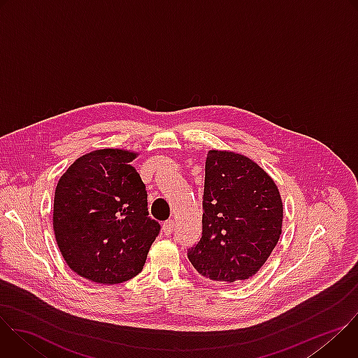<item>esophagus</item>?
<instances>
[{
  "mask_svg": "<svg viewBox=\"0 0 358 358\" xmlns=\"http://www.w3.org/2000/svg\"><path fill=\"white\" fill-rule=\"evenodd\" d=\"M173 228H174V221L173 220H169L163 224V231L166 235H170L173 232Z\"/></svg>",
  "mask_w": 358,
  "mask_h": 358,
  "instance_id": "1",
  "label": "esophagus"
}]
</instances>
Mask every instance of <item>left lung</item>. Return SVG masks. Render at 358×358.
<instances>
[{
	"instance_id": "obj_1",
	"label": "left lung",
	"mask_w": 358,
	"mask_h": 358,
	"mask_svg": "<svg viewBox=\"0 0 358 358\" xmlns=\"http://www.w3.org/2000/svg\"><path fill=\"white\" fill-rule=\"evenodd\" d=\"M202 207V238L188 249L198 273L221 283L257 275L282 234L283 202L273 178L239 152L210 150Z\"/></svg>"
}]
</instances>
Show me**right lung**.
Returning <instances> with one entry per match:
<instances>
[{
	"mask_svg": "<svg viewBox=\"0 0 358 358\" xmlns=\"http://www.w3.org/2000/svg\"><path fill=\"white\" fill-rule=\"evenodd\" d=\"M138 152L100 148L79 157L59 178L54 234L68 266L94 283L138 275L160 225L148 217L147 191L130 164Z\"/></svg>",
	"mask_w": 358,
	"mask_h": 358,
	"instance_id": "right-lung-1",
	"label": "right lung"
}]
</instances>
